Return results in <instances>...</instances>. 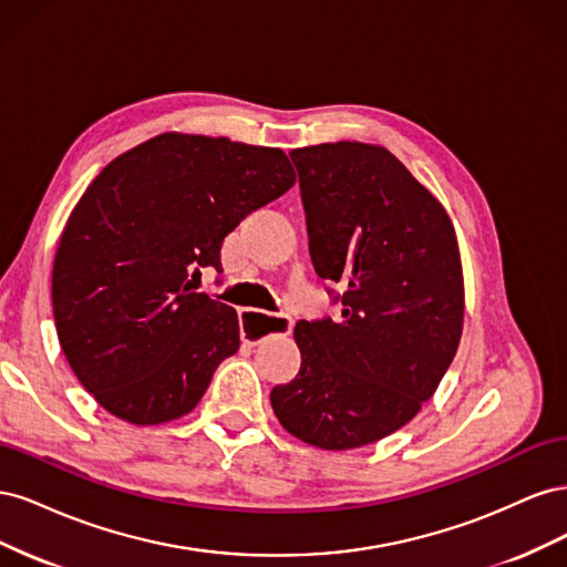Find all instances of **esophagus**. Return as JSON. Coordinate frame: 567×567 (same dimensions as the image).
I'll return each instance as SVG.
<instances>
[{
    "mask_svg": "<svg viewBox=\"0 0 567 567\" xmlns=\"http://www.w3.org/2000/svg\"><path fill=\"white\" fill-rule=\"evenodd\" d=\"M290 329H293V319L288 315H267L262 310H252V307L241 310V336L248 346H257L267 336L290 333Z\"/></svg>",
    "mask_w": 567,
    "mask_h": 567,
    "instance_id": "34e87169",
    "label": "esophagus"
}]
</instances>
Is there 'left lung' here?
<instances>
[{
    "label": "left lung",
    "instance_id": "1",
    "mask_svg": "<svg viewBox=\"0 0 567 567\" xmlns=\"http://www.w3.org/2000/svg\"><path fill=\"white\" fill-rule=\"evenodd\" d=\"M321 279L340 284L338 321H298V375L269 394L300 442L367 447L414 419L463 331V271L442 203L383 146L290 151Z\"/></svg>",
    "mask_w": 567,
    "mask_h": 567
}]
</instances>
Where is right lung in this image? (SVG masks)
I'll list each match as a JSON object with an SVG mask.
<instances>
[{"instance_id":"1","label":"right lung","mask_w":567,"mask_h":567,"mask_svg":"<svg viewBox=\"0 0 567 567\" xmlns=\"http://www.w3.org/2000/svg\"><path fill=\"white\" fill-rule=\"evenodd\" d=\"M293 184L281 148L184 132L94 177L63 227L51 305L68 364L109 414L161 425L194 411L241 331L187 277L221 271L225 236Z\"/></svg>"}]
</instances>
